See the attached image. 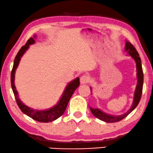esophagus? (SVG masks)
Here are the masks:
<instances>
[{"label": "esophagus", "mask_w": 153, "mask_h": 153, "mask_svg": "<svg viewBox=\"0 0 153 153\" xmlns=\"http://www.w3.org/2000/svg\"><path fill=\"white\" fill-rule=\"evenodd\" d=\"M90 78L87 76H82L80 77V83L81 84H87L89 82Z\"/></svg>", "instance_id": "34e87169"}]
</instances>
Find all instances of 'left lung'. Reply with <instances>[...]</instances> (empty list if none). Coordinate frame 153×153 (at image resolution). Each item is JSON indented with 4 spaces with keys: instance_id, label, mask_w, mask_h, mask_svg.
<instances>
[{
    "instance_id": "8db88e82",
    "label": "left lung",
    "mask_w": 153,
    "mask_h": 153,
    "mask_svg": "<svg viewBox=\"0 0 153 153\" xmlns=\"http://www.w3.org/2000/svg\"><path fill=\"white\" fill-rule=\"evenodd\" d=\"M125 51L127 52L128 55L130 56L134 60L135 63H136V68H137V83L136 86V89H135L134 93V98H133V102L132 104L131 105L130 108L126 111V113L120 115H111L109 114L105 113L99 108H93V107H89L90 109H91V113L94 115V117L98 118L102 121L107 122V123H114L117 122L119 120H121L126 118L127 116L132 112L134 109L136 108L137 105L139 104V101L141 97L142 94V89H143V70H142V66H141V58L139 57V53L134 46L130 44V42L126 41V46H125ZM91 89V92L92 94V88L90 87Z\"/></svg>"
}]
</instances>
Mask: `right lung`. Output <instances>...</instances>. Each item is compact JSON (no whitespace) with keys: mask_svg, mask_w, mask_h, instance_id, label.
Wrapping results in <instances>:
<instances>
[{"mask_svg":"<svg viewBox=\"0 0 153 153\" xmlns=\"http://www.w3.org/2000/svg\"><path fill=\"white\" fill-rule=\"evenodd\" d=\"M36 37V35H34L33 37L29 39L26 44L23 46L17 53V55L15 57L14 61V65H13L12 71L11 73V85L13 93L14 94L15 98H16L17 105L22 112L29 117L36 120L39 122L42 123H48L53 121L58 118L61 117L65 111L66 107L68 102H69L70 98H71L73 94H74L75 90H76L79 85V79L77 77L74 80L69 82L66 86L63 93H62L61 97L59 100H58L57 104L54 106L48 109H43V110H39V109H34L31 108L27 105H25L23 103L20 98H19V93L17 91L15 87L14 79H15V73L17 67H18L19 62H20L21 58L24 55V53L27 51V49L30 48V46L32 44H34L35 43L34 39Z\"/></svg>","mask_w":153,"mask_h":153,"instance_id":"add662e5","label":"right lung"}]
</instances>
